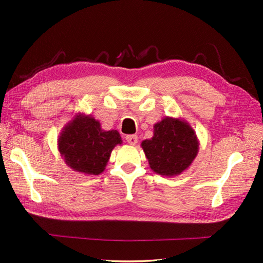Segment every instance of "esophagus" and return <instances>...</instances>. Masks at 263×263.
<instances>
[{
    "instance_id": "esophagus-1",
    "label": "esophagus",
    "mask_w": 263,
    "mask_h": 263,
    "mask_svg": "<svg viewBox=\"0 0 263 263\" xmlns=\"http://www.w3.org/2000/svg\"><path fill=\"white\" fill-rule=\"evenodd\" d=\"M125 140L127 141V143L133 144V146H135V144H137V142H138V137L136 135H128L125 137Z\"/></svg>"
}]
</instances>
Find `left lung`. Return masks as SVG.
<instances>
[{"label": "left lung", "mask_w": 263, "mask_h": 263, "mask_svg": "<svg viewBox=\"0 0 263 263\" xmlns=\"http://www.w3.org/2000/svg\"><path fill=\"white\" fill-rule=\"evenodd\" d=\"M141 146L154 172L160 175L181 174L198 154L199 142L187 123L177 119L161 120L154 126V137Z\"/></svg>", "instance_id": "1"}]
</instances>
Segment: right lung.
<instances>
[{"label":"right lung","instance_id":"add662e5","mask_svg":"<svg viewBox=\"0 0 263 263\" xmlns=\"http://www.w3.org/2000/svg\"><path fill=\"white\" fill-rule=\"evenodd\" d=\"M116 130L104 131L90 116H77L59 139V150L65 163L77 172L98 175L105 170L111 150L121 144Z\"/></svg>","mask_w":263,"mask_h":263}]
</instances>
